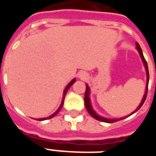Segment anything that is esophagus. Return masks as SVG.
Here are the masks:
<instances>
[{"label": "esophagus", "mask_w": 156, "mask_h": 156, "mask_svg": "<svg viewBox=\"0 0 156 156\" xmlns=\"http://www.w3.org/2000/svg\"><path fill=\"white\" fill-rule=\"evenodd\" d=\"M78 78H80V79H83V80H85V79H87V78H88V74L85 72H80L78 73Z\"/></svg>", "instance_id": "34e87169"}]
</instances>
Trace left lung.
<instances>
[{
    "instance_id": "left-lung-1",
    "label": "left lung",
    "mask_w": 156,
    "mask_h": 156,
    "mask_svg": "<svg viewBox=\"0 0 156 156\" xmlns=\"http://www.w3.org/2000/svg\"><path fill=\"white\" fill-rule=\"evenodd\" d=\"M136 49L139 51V53L140 55V58L142 59V61H143V63L144 65V68H145V70H146V75H147V83H146V88H145V93H144V95L143 98H142V101H141L140 105H139V107H138L135 110H134L131 115H133L134 114L135 112L138 111L140 108H141V106L143 105V104L145 101V98H146V96H147V91H148V84H149V79H150V77H149V70H148V65H147V62L145 61V59L144 58V55H143V52H142V50H141L140 46L139 45L138 42H136ZM89 94H90V89H89V87L88 86V84H86V91H85V96H84V105L85 107L87 108V110L89 113V115L93 116V117L95 119H97V120L102 121V122H105V123H114V122H117L119 120H121V119H123L124 118H127L129 116H126V117L124 118H120V119H107V118L105 117H102L100 115H98L96 112L93 109V107H92L91 105V101H90V97H89Z\"/></svg>"
}]
</instances>
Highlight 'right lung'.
Here are the masks:
<instances>
[{"label": "right lung", "instance_id": "right-lung-1", "mask_svg": "<svg viewBox=\"0 0 156 156\" xmlns=\"http://www.w3.org/2000/svg\"><path fill=\"white\" fill-rule=\"evenodd\" d=\"M75 82H76V78H73V80H72V81L70 82V83H68V85H67V87L65 88L64 92H63V97H62V99L61 105L59 106V108H58V110H57V111L55 112V113H53V114H52V115H50L49 117L42 118V119H37V120L42 121V120H46V119H51V118H52V117H54V116H55V115H58V112H59V111H60V110H61L62 107V105H63V102H64L65 95H66V94H67V92H68V89H69V88H70V87H71L72 85H73V83H74Z\"/></svg>", "mask_w": 156, "mask_h": 156}]
</instances>
